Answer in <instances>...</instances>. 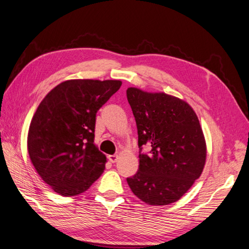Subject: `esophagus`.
I'll list each match as a JSON object with an SVG mask.
<instances>
[{
    "label": "esophagus",
    "mask_w": 249,
    "mask_h": 249,
    "mask_svg": "<svg viewBox=\"0 0 249 249\" xmlns=\"http://www.w3.org/2000/svg\"><path fill=\"white\" fill-rule=\"evenodd\" d=\"M118 160V155L117 154H114V155H108V160L111 162H116Z\"/></svg>",
    "instance_id": "1"
}]
</instances>
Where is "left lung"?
I'll return each instance as SVG.
<instances>
[{
    "label": "left lung",
    "mask_w": 249,
    "mask_h": 249,
    "mask_svg": "<svg viewBox=\"0 0 249 249\" xmlns=\"http://www.w3.org/2000/svg\"><path fill=\"white\" fill-rule=\"evenodd\" d=\"M135 117L139 168L126 178L132 192L149 205L178 201L203 172L206 143L196 114L187 102L165 93L129 88ZM151 150L142 152V145Z\"/></svg>",
    "instance_id": "left-lung-1"
}]
</instances>
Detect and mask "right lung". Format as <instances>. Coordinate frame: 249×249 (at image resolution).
I'll use <instances>...</instances> for the list:
<instances>
[{
    "mask_svg": "<svg viewBox=\"0 0 249 249\" xmlns=\"http://www.w3.org/2000/svg\"><path fill=\"white\" fill-rule=\"evenodd\" d=\"M120 87L119 80H69L39 105L28 131V154L60 196L80 195L104 172L107 157L94 144L96 113Z\"/></svg>",
    "mask_w": 249,
    "mask_h": 249,
    "instance_id": "right-lung-1",
    "label": "right lung"
}]
</instances>
